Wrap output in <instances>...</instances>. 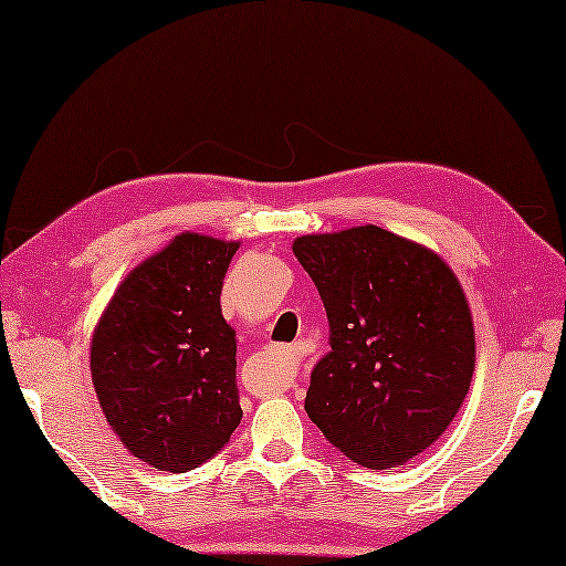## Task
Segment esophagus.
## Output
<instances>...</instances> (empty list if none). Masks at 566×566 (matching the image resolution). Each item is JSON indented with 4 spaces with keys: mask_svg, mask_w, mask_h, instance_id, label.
Segmentation results:
<instances>
[{
    "mask_svg": "<svg viewBox=\"0 0 566 566\" xmlns=\"http://www.w3.org/2000/svg\"><path fill=\"white\" fill-rule=\"evenodd\" d=\"M273 355H275V360L281 363L285 376H289V381H291L293 368H296V360H298V350L296 347H273Z\"/></svg>",
    "mask_w": 566,
    "mask_h": 566,
    "instance_id": "obj_1",
    "label": "esophagus"
}]
</instances>
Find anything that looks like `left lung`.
Returning <instances> with one entry per match:
<instances>
[{"label":"left lung","mask_w":566,"mask_h":566,"mask_svg":"<svg viewBox=\"0 0 566 566\" xmlns=\"http://www.w3.org/2000/svg\"><path fill=\"white\" fill-rule=\"evenodd\" d=\"M293 254L329 322L308 417L360 467H405L443 436L474 376V319L459 277L438 252L374 223L304 234Z\"/></svg>","instance_id":"1"}]
</instances>
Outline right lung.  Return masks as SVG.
I'll return each instance as SVG.
<instances>
[{
	"label": "right lung",
	"instance_id": "add662e5",
	"mask_svg": "<svg viewBox=\"0 0 566 566\" xmlns=\"http://www.w3.org/2000/svg\"><path fill=\"white\" fill-rule=\"evenodd\" d=\"M237 250L182 231L123 277L92 332L99 409L128 453L157 471L200 467L242 420L237 332L221 314Z\"/></svg>",
	"mask_w": 566,
	"mask_h": 566
}]
</instances>
